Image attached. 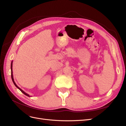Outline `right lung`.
Instances as JSON below:
<instances>
[{"mask_svg": "<svg viewBox=\"0 0 126 126\" xmlns=\"http://www.w3.org/2000/svg\"><path fill=\"white\" fill-rule=\"evenodd\" d=\"M13 62L12 61V62H11V79H12V80H13V83H14L15 86H16V87L18 89H19L22 93H23L24 94H25V95H26V96H28V97H30L28 94L26 93L24 91H23V90H22L21 89H20V88L19 87L16 85V83H15V81H14V77H13Z\"/></svg>", "mask_w": 126, "mask_h": 126, "instance_id": "right-lung-1", "label": "right lung"}]
</instances>
